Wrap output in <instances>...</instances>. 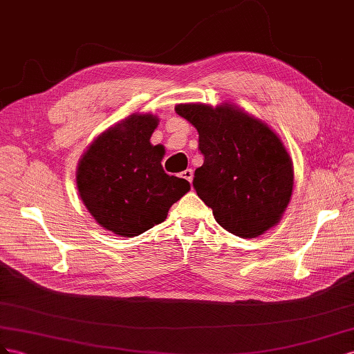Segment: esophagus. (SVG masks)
<instances>
[{
  "label": "esophagus",
  "instance_id": "1",
  "mask_svg": "<svg viewBox=\"0 0 354 354\" xmlns=\"http://www.w3.org/2000/svg\"><path fill=\"white\" fill-rule=\"evenodd\" d=\"M180 176H183L184 179H187L188 183L191 184L193 183V176H194V171H193V169H187V170H184L183 174H180Z\"/></svg>",
  "mask_w": 354,
  "mask_h": 354
}]
</instances>
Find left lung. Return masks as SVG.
<instances>
[{"mask_svg":"<svg viewBox=\"0 0 354 354\" xmlns=\"http://www.w3.org/2000/svg\"><path fill=\"white\" fill-rule=\"evenodd\" d=\"M175 111L198 132L205 161L193 185L218 224L243 239L277 225L292 197L294 165L274 130L231 102Z\"/></svg>","mask_w":354,"mask_h":354,"instance_id":"obj_1","label":"left lung"}]
</instances>
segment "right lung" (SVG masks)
Instances as JSON below:
<instances>
[{"mask_svg": "<svg viewBox=\"0 0 354 354\" xmlns=\"http://www.w3.org/2000/svg\"><path fill=\"white\" fill-rule=\"evenodd\" d=\"M157 126V115H129L95 138L78 161L80 197L97 224L117 236H139L163 222L189 191L187 179L163 170L165 147L149 142Z\"/></svg>", "mask_w": 354, "mask_h": 354, "instance_id": "add662e5", "label": "right lung"}]
</instances>
